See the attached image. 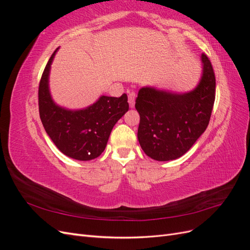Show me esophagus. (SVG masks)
<instances>
[{
	"label": "esophagus",
	"mask_w": 250,
	"mask_h": 250,
	"mask_svg": "<svg viewBox=\"0 0 250 250\" xmlns=\"http://www.w3.org/2000/svg\"><path fill=\"white\" fill-rule=\"evenodd\" d=\"M135 97H137V95H135L134 92H131V93H129V95H128V103H129V106H130L131 108L134 107Z\"/></svg>",
	"instance_id": "34e87169"
}]
</instances>
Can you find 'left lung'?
<instances>
[{"label": "left lung", "instance_id": "left-lung-1", "mask_svg": "<svg viewBox=\"0 0 250 250\" xmlns=\"http://www.w3.org/2000/svg\"><path fill=\"white\" fill-rule=\"evenodd\" d=\"M201 79L191 92L177 94L151 86L139 90L138 139L152 160H176L206 131L215 102L216 79L206 54L201 55Z\"/></svg>", "mask_w": 250, "mask_h": 250}]
</instances>
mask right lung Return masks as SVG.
<instances>
[{
  "label": "right lung",
  "instance_id": "obj_1",
  "mask_svg": "<svg viewBox=\"0 0 250 250\" xmlns=\"http://www.w3.org/2000/svg\"><path fill=\"white\" fill-rule=\"evenodd\" d=\"M54 51L44 67L39 87L40 117L44 130L63 154L74 160L90 161L101 155L113 126L129 108L127 95L101 96L90 106L71 110L53 101L49 75Z\"/></svg>",
  "mask_w": 250,
  "mask_h": 250
}]
</instances>
